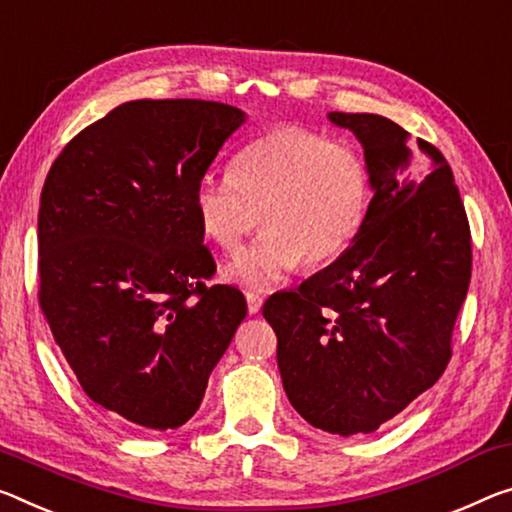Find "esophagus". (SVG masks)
<instances>
[{
	"instance_id": "obj_1",
	"label": "esophagus",
	"mask_w": 512,
	"mask_h": 512,
	"mask_svg": "<svg viewBox=\"0 0 512 512\" xmlns=\"http://www.w3.org/2000/svg\"><path fill=\"white\" fill-rule=\"evenodd\" d=\"M246 300H248V312H250V314H257L259 310H262L264 298L259 296V294H255V291H248V294H246Z\"/></svg>"
}]
</instances>
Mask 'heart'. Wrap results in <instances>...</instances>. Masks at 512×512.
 <instances>
[{
	"label": "heart",
	"mask_w": 512,
	"mask_h": 512,
	"mask_svg": "<svg viewBox=\"0 0 512 512\" xmlns=\"http://www.w3.org/2000/svg\"><path fill=\"white\" fill-rule=\"evenodd\" d=\"M371 175L346 141L285 125L239 152L232 173H207L196 186L202 232L227 253L262 221L266 232L227 266V278L269 287L305 264H323L351 246L367 218Z\"/></svg>",
	"instance_id": "heart-1"
}]
</instances>
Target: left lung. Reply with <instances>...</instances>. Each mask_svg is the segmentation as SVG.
I'll list each match as a JSON object with an SVG mask.
<instances>
[{"label":"left lung","instance_id":"left-lung-1","mask_svg":"<svg viewBox=\"0 0 512 512\" xmlns=\"http://www.w3.org/2000/svg\"><path fill=\"white\" fill-rule=\"evenodd\" d=\"M371 175L358 237L264 303L287 399L332 435L376 431L437 383L472 278V239L442 152L378 113L330 111Z\"/></svg>","mask_w":512,"mask_h":512}]
</instances>
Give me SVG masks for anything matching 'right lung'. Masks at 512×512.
I'll return each mask as SVG.
<instances>
[{
	"instance_id": "right-lung-1",
	"label": "right lung",
	"mask_w": 512,
	"mask_h": 512,
	"mask_svg": "<svg viewBox=\"0 0 512 512\" xmlns=\"http://www.w3.org/2000/svg\"><path fill=\"white\" fill-rule=\"evenodd\" d=\"M246 113L134 100L77 134L40 193V307L88 399L143 431L200 408L246 319L239 289L205 287L196 186Z\"/></svg>"
}]
</instances>
